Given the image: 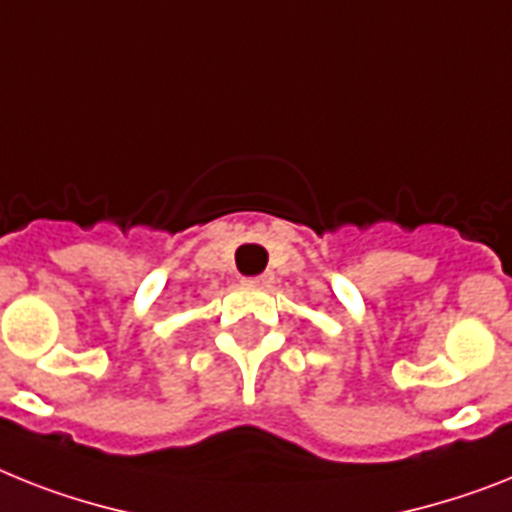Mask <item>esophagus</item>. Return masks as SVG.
Instances as JSON below:
<instances>
[{"mask_svg": "<svg viewBox=\"0 0 512 512\" xmlns=\"http://www.w3.org/2000/svg\"><path fill=\"white\" fill-rule=\"evenodd\" d=\"M272 282V274H259V277H253L251 285H259V287H266Z\"/></svg>", "mask_w": 512, "mask_h": 512, "instance_id": "esophagus-1", "label": "esophagus"}]
</instances>
